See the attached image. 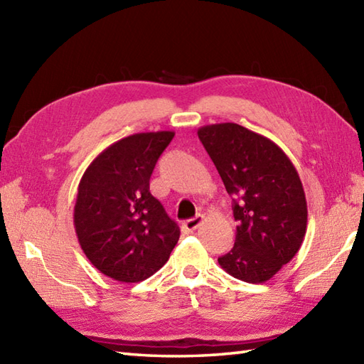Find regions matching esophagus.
<instances>
[{"label":"esophagus","instance_id":"1","mask_svg":"<svg viewBox=\"0 0 364 364\" xmlns=\"http://www.w3.org/2000/svg\"><path fill=\"white\" fill-rule=\"evenodd\" d=\"M203 220H205L203 215L198 214V215H196L194 219H189V220H186V222H183L181 227H183L184 231H194V230H197L200 225H202Z\"/></svg>","mask_w":364,"mask_h":364}]
</instances>
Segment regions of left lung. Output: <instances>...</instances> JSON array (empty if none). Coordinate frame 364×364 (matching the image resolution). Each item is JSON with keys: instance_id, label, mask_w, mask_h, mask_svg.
Instances as JSON below:
<instances>
[{"instance_id": "1", "label": "left lung", "mask_w": 364, "mask_h": 364, "mask_svg": "<svg viewBox=\"0 0 364 364\" xmlns=\"http://www.w3.org/2000/svg\"><path fill=\"white\" fill-rule=\"evenodd\" d=\"M228 194L233 197L235 247L218 261L231 277L264 283L296 257L306 233V198L286 153L237 123L198 128Z\"/></svg>"}]
</instances>
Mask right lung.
<instances>
[{"instance_id": "obj_1", "label": "right lung", "mask_w": 364, "mask_h": 364, "mask_svg": "<svg viewBox=\"0 0 364 364\" xmlns=\"http://www.w3.org/2000/svg\"><path fill=\"white\" fill-rule=\"evenodd\" d=\"M173 131L137 133L107 146L84 172L73 222L84 255L100 272L137 283L166 264L180 237L150 194L153 168Z\"/></svg>"}]
</instances>
